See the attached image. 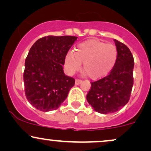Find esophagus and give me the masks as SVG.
<instances>
[{"label":"esophagus","mask_w":151,"mask_h":151,"mask_svg":"<svg viewBox=\"0 0 151 151\" xmlns=\"http://www.w3.org/2000/svg\"><path fill=\"white\" fill-rule=\"evenodd\" d=\"M81 79H75V84L76 85H78V84H79V83H81Z\"/></svg>","instance_id":"34e87169"}]
</instances>
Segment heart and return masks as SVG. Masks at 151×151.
<instances>
[{
    "mask_svg": "<svg viewBox=\"0 0 151 151\" xmlns=\"http://www.w3.org/2000/svg\"><path fill=\"white\" fill-rule=\"evenodd\" d=\"M118 51L113 44L92 39L77 45L74 52L69 51L65 58V65L69 74L81 69L91 79L97 80L106 77L115 66Z\"/></svg>",
    "mask_w": 151,
    "mask_h": 151,
    "instance_id": "1",
    "label": "heart"
}]
</instances>
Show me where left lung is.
<instances>
[{
	"label": "left lung",
	"mask_w": 151,
	"mask_h": 151,
	"mask_svg": "<svg viewBox=\"0 0 151 151\" xmlns=\"http://www.w3.org/2000/svg\"><path fill=\"white\" fill-rule=\"evenodd\" d=\"M118 51L115 66L106 77L91 83L88 103L99 113H113L129 101L134 84V60L126 45L114 39Z\"/></svg>",
	"instance_id": "1"
}]
</instances>
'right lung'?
I'll return each instance as SVG.
<instances>
[{
	"instance_id": "add662e5",
	"label": "right lung",
	"mask_w": 151,
	"mask_h": 151,
	"mask_svg": "<svg viewBox=\"0 0 151 151\" xmlns=\"http://www.w3.org/2000/svg\"><path fill=\"white\" fill-rule=\"evenodd\" d=\"M77 37L48 36L34 43L25 60L24 83L30 104L43 112L58 108L74 86V78L65 75V58Z\"/></svg>"
}]
</instances>
